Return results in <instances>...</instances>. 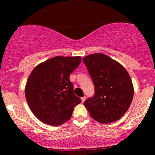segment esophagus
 Listing matches in <instances>:
<instances>
[{"label":"esophagus","mask_w":155,"mask_h":155,"mask_svg":"<svg viewBox=\"0 0 155 155\" xmlns=\"http://www.w3.org/2000/svg\"><path fill=\"white\" fill-rule=\"evenodd\" d=\"M85 100H86V97H85V96H84V97H81V102L84 103L85 101Z\"/></svg>","instance_id":"34e87169"}]
</instances>
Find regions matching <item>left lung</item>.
Listing matches in <instances>:
<instances>
[{
	"label": "left lung",
	"instance_id": "left-lung-1",
	"mask_svg": "<svg viewBox=\"0 0 155 155\" xmlns=\"http://www.w3.org/2000/svg\"><path fill=\"white\" fill-rule=\"evenodd\" d=\"M95 87V95L84 103L92 119L103 124L120 120L132 102L133 86L121 64L102 53L83 58Z\"/></svg>",
	"mask_w": 155,
	"mask_h": 155
}]
</instances>
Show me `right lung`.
<instances>
[{"label": "right lung", "instance_id": "obj_1", "mask_svg": "<svg viewBox=\"0 0 155 155\" xmlns=\"http://www.w3.org/2000/svg\"><path fill=\"white\" fill-rule=\"evenodd\" d=\"M81 57L57 56L37 65L30 74L25 97L39 120L57 126L70 120L81 100L74 93L70 74L79 65Z\"/></svg>", "mask_w": 155, "mask_h": 155}]
</instances>
